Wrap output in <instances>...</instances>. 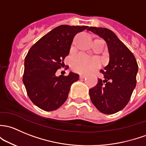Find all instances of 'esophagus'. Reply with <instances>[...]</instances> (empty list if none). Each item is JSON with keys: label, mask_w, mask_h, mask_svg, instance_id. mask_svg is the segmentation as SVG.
Segmentation results:
<instances>
[{"label": "esophagus", "mask_w": 146, "mask_h": 146, "mask_svg": "<svg viewBox=\"0 0 146 146\" xmlns=\"http://www.w3.org/2000/svg\"><path fill=\"white\" fill-rule=\"evenodd\" d=\"M87 76H85V75H80V79H84V78H85Z\"/></svg>", "instance_id": "obj_1"}]
</instances>
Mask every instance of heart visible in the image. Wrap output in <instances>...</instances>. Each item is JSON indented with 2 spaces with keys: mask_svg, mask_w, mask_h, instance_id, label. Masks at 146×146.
<instances>
[{
  "mask_svg": "<svg viewBox=\"0 0 146 146\" xmlns=\"http://www.w3.org/2000/svg\"><path fill=\"white\" fill-rule=\"evenodd\" d=\"M101 66L100 61L97 59H90L85 55L78 54L73 59L71 67L74 71L80 73H87L99 68Z\"/></svg>",
  "mask_w": 146,
  "mask_h": 146,
  "instance_id": "b5f03b06",
  "label": "heart"
}]
</instances>
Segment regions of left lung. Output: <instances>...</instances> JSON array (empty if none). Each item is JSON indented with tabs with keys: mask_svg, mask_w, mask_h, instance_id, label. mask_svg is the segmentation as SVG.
Wrapping results in <instances>:
<instances>
[{
	"mask_svg": "<svg viewBox=\"0 0 146 146\" xmlns=\"http://www.w3.org/2000/svg\"><path fill=\"white\" fill-rule=\"evenodd\" d=\"M89 31L104 38L108 45L110 61L101 72L104 80L98 78L90 90L94 105L104 114H114L127 105L136 85L138 64L133 53L110 29L90 27Z\"/></svg>",
	"mask_w": 146,
	"mask_h": 146,
	"instance_id": "8db88e82",
	"label": "left lung"
}]
</instances>
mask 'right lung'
<instances>
[{
	"mask_svg": "<svg viewBox=\"0 0 146 146\" xmlns=\"http://www.w3.org/2000/svg\"><path fill=\"white\" fill-rule=\"evenodd\" d=\"M86 29H89L87 26H59L37 41L27 53L23 82L29 97L40 109L59 108L66 101L70 86L79 79L71 72L59 77L55 73L64 67L75 36Z\"/></svg>",
	"mask_w": 146,
	"mask_h": 146,
	"instance_id": "1",
	"label": "right lung"
}]
</instances>
